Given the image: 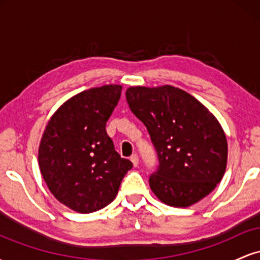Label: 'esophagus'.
<instances>
[{
  "instance_id": "obj_1",
  "label": "esophagus",
  "mask_w": 260,
  "mask_h": 260,
  "mask_svg": "<svg viewBox=\"0 0 260 260\" xmlns=\"http://www.w3.org/2000/svg\"><path fill=\"white\" fill-rule=\"evenodd\" d=\"M131 161H132L134 166H138V164H139V156H138V155H137V154H133L132 156H131Z\"/></svg>"
}]
</instances>
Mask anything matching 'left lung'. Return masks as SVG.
I'll list each match as a JSON object with an SVG mask.
<instances>
[{
    "instance_id": "1",
    "label": "left lung",
    "mask_w": 260,
    "mask_h": 260,
    "mask_svg": "<svg viewBox=\"0 0 260 260\" xmlns=\"http://www.w3.org/2000/svg\"><path fill=\"white\" fill-rule=\"evenodd\" d=\"M126 99L147 127L159 157V168L149 178L154 194L175 208L207 197L228 164V140L215 116L172 85L131 86Z\"/></svg>"
}]
</instances>
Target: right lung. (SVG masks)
I'll return each mask as SVG.
<instances>
[{
    "mask_svg": "<svg viewBox=\"0 0 260 260\" xmlns=\"http://www.w3.org/2000/svg\"><path fill=\"white\" fill-rule=\"evenodd\" d=\"M117 84L91 88L62 104L39 145V168L50 192L77 213L109 205L133 164L115 150L106 122L121 98Z\"/></svg>",
    "mask_w": 260,
    "mask_h": 260,
    "instance_id": "add662e5",
    "label": "right lung"
}]
</instances>
